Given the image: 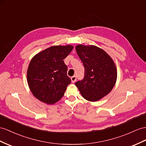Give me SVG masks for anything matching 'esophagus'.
I'll use <instances>...</instances> for the list:
<instances>
[{
    "label": "esophagus",
    "instance_id": "34e87169",
    "mask_svg": "<svg viewBox=\"0 0 146 146\" xmlns=\"http://www.w3.org/2000/svg\"><path fill=\"white\" fill-rule=\"evenodd\" d=\"M71 80H72V82L73 83H75L76 81V76H73L72 78H71Z\"/></svg>",
    "mask_w": 146,
    "mask_h": 146
}]
</instances>
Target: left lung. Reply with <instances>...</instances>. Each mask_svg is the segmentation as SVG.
<instances>
[{
	"label": "left lung",
	"instance_id": "left-lung-1",
	"mask_svg": "<svg viewBox=\"0 0 146 146\" xmlns=\"http://www.w3.org/2000/svg\"><path fill=\"white\" fill-rule=\"evenodd\" d=\"M78 55L84 67V76L75 83L82 96L89 101H98L107 95L115 84L117 71L113 60L95 46L78 45Z\"/></svg>",
	"mask_w": 146,
	"mask_h": 146
}]
</instances>
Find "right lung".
<instances>
[{"mask_svg":"<svg viewBox=\"0 0 146 146\" xmlns=\"http://www.w3.org/2000/svg\"><path fill=\"white\" fill-rule=\"evenodd\" d=\"M73 46H55L39 52L29 63L27 81L33 94L40 101L55 104L64 95L71 83L64 60Z\"/></svg>","mask_w":146,"mask_h":146,"instance_id":"add662e5","label":"right lung"}]
</instances>
